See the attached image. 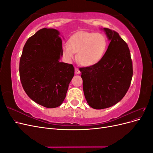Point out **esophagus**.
<instances>
[{"instance_id": "1", "label": "esophagus", "mask_w": 153, "mask_h": 153, "mask_svg": "<svg viewBox=\"0 0 153 153\" xmlns=\"http://www.w3.org/2000/svg\"><path fill=\"white\" fill-rule=\"evenodd\" d=\"M80 73V71L79 70V69L77 68H75V74L76 75H78V74Z\"/></svg>"}]
</instances>
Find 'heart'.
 I'll use <instances>...</instances> for the list:
<instances>
[{"label": "heart", "instance_id": "obj_1", "mask_svg": "<svg viewBox=\"0 0 153 153\" xmlns=\"http://www.w3.org/2000/svg\"><path fill=\"white\" fill-rule=\"evenodd\" d=\"M106 41L105 36L100 33L82 32L73 35L69 39V44H64L63 53L68 60L76 57L81 65L91 66L98 63L106 49Z\"/></svg>", "mask_w": 153, "mask_h": 153}]
</instances>
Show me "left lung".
<instances>
[{"label": "left lung", "mask_w": 153, "mask_h": 153, "mask_svg": "<svg viewBox=\"0 0 153 153\" xmlns=\"http://www.w3.org/2000/svg\"><path fill=\"white\" fill-rule=\"evenodd\" d=\"M110 41L103 57L94 65L80 68L87 103L94 109L110 107L121 101L131 84L133 65L127 43L117 32L104 28Z\"/></svg>", "instance_id": "1"}]
</instances>
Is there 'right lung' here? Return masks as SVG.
I'll list each match as a JSON object with an SVG mask.
<instances>
[{
  "instance_id": "obj_1",
  "label": "right lung",
  "mask_w": 153,
  "mask_h": 153,
  "mask_svg": "<svg viewBox=\"0 0 153 153\" xmlns=\"http://www.w3.org/2000/svg\"><path fill=\"white\" fill-rule=\"evenodd\" d=\"M54 29L39 30L27 39L20 61V78L29 98L45 107L61 105L75 74L72 64L60 62L62 38Z\"/></svg>"
}]
</instances>
